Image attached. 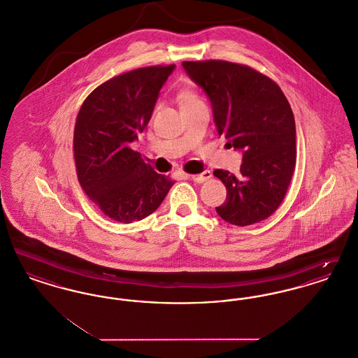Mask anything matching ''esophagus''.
I'll return each mask as SVG.
<instances>
[{"label": "esophagus", "mask_w": 358, "mask_h": 358, "mask_svg": "<svg viewBox=\"0 0 358 358\" xmlns=\"http://www.w3.org/2000/svg\"><path fill=\"white\" fill-rule=\"evenodd\" d=\"M190 180H193L194 182H199V184H201V182H205L206 180H209L210 177H212V173L209 171H205L201 173V174H192V176H187Z\"/></svg>", "instance_id": "1"}]
</instances>
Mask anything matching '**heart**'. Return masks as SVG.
<instances>
[{"instance_id":"heart-1","label":"heart","mask_w":358,"mask_h":358,"mask_svg":"<svg viewBox=\"0 0 358 358\" xmlns=\"http://www.w3.org/2000/svg\"><path fill=\"white\" fill-rule=\"evenodd\" d=\"M178 101H180L181 108H185V107H190V106L203 103L201 98H200L194 91H192V90H184V91H181L180 95H178Z\"/></svg>"}]
</instances>
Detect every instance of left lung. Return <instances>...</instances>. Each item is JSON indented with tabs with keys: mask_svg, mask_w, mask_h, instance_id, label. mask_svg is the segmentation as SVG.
I'll return each instance as SVG.
<instances>
[{
	"mask_svg": "<svg viewBox=\"0 0 358 358\" xmlns=\"http://www.w3.org/2000/svg\"><path fill=\"white\" fill-rule=\"evenodd\" d=\"M189 78L208 95L219 136L243 152L240 174L213 171L227 187L216 208L229 224L270 217L283 201L296 161V130L289 101L268 76L224 60L184 62Z\"/></svg>",
	"mask_w": 358,
	"mask_h": 358,
	"instance_id": "8db88e82",
	"label": "left lung"
}]
</instances>
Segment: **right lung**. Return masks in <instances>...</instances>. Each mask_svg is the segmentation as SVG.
<instances>
[{
  "instance_id": "obj_1",
  "label": "right lung",
  "mask_w": 358,
  "mask_h": 358,
  "mask_svg": "<svg viewBox=\"0 0 358 358\" xmlns=\"http://www.w3.org/2000/svg\"><path fill=\"white\" fill-rule=\"evenodd\" d=\"M174 67L153 66L118 75L96 87L79 110L73 131L78 180L90 200L115 222L148 217L174 184L131 149Z\"/></svg>"
}]
</instances>
